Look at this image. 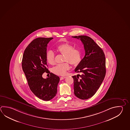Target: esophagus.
I'll return each mask as SVG.
<instances>
[{
  "label": "esophagus",
  "instance_id": "34e87169",
  "mask_svg": "<svg viewBox=\"0 0 130 130\" xmlns=\"http://www.w3.org/2000/svg\"><path fill=\"white\" fill-rule=\"evenodd\" d=\"M66 78V77H60V80H62L64 78Z\"/></svg>",
  "mask_w": 130,
  "mask_h": 130
}]
</instances>
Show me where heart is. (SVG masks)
<instances>
[{"label":"heart","instance_id":"obj_1","mask_svg":"<svg viewBox=\"0 0 130 130\" xmlns=\"http://www.w3.org/2000/svg\"><path fill=\"white\" fill-rule=\"evenodd\" d=\"M56 50L60 53L64 55L63 63L57 64L52 69L54 74L58 75L64 76L66 75L67 71L70 69L69 62L76 66L80 62L82 59V53L79 49L74 48V46L69 43H63L56 47ZM55 55L52 50L48 51L46 54V61L50 64L55 63Z\"/></svg>","mask_w":130,"mask_h":130}]
</instances>
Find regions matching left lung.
Returning <instances> with one entry per match:
<instances>
[{
    "label": "left lung",
    "instance_id": "left-lung-1",
    "mask_svg": "<svg viewBox=\"0 0 130 130\" xmlns=\"http://www.w3.org/2000/svg\"><path fill=\"white\" fill-rule=\"evenodd\" d=\"M72 37L80 39L85 51V56L74 70L81 74L72 76L74 93L80 99H87L95 95L105 78V56L103 50L90 37Z\"/></svg>",
    "mask_w": 130,
    "mask_h": 130
}]
</instances>
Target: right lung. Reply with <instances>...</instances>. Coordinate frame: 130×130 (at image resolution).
<instances>
[{"mask_svg": "<svg viewBox=\"0 0 130 130\" xmlns=\"http://www.w3.org/2000/svg\"><path fill=\"white\" fill-rule=\"evenodd\" d=\"M53 38H38L32 40L25 50L22 68L31 91L38 98L50 101L57 93L60 81L58 76L50 73L46 59L47 44ZM45 72L50 74L46 79L42 77Z\"/></svg>", "mask_w": 130, "mask_h": 130, "instance_id": "add662e5", "label": "right lung"}]
</instances>
